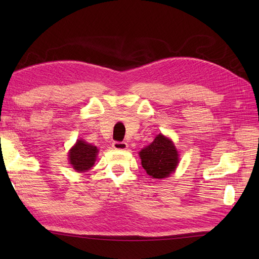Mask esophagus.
I'll use <instances>...</instances> for the list:
<instances>
[{"label": "esophagus", "mask_w": 259, "mask_h": 259, "mask_svg": "<svg viewBox=\"0 0 259 259\" xmlns=\"http://www.w3.org/2000/svg\"><path fill=\"white\" fill-rule=\"evenodd\" d=\"M112 148L115 150H125L128 149V144L124 141H114L112 144Z\"/></svg>", "instance_id": "1"}]
</instances>
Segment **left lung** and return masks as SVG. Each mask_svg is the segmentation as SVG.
Returning <instances> with one entry per match:
<instances>
[{
    "label": "left lung",
    "mask_w": 259,
    "mask_h": 259,
    "mask_svg": "<svg viewBox=\"0 0 259 259\" xmlns=\"http://www.w3.org/2000/svg\"><path fill=\"white\" fill-rule=\"evenodd\" d=\"M141 164L152 178L162 179L175 171L178 164V152L172 141L158 135L150 144L139 153Z\"/></svg>",
    "instance_id": "obj_1"
}]
</instances>
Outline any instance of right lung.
Returning <instances> with one entry per match:
<instances>
[{
	"label": "right lung",
	"instance_id": "right-lung-1",
	"mask_svg": "<svg viewBox=\"0 0 259 259\" xmlns=\"http://www.w3.org/2000/svg\"><path fill=\"white\" fill-rule=\"evenodd\" d=\"M97 153V147L88 145L82 140H78L69 152V160L76 171H87L95 164Z\"/></svg>",
	"mask_w": 259,
	"mask_h": 259
}]
</instances>
